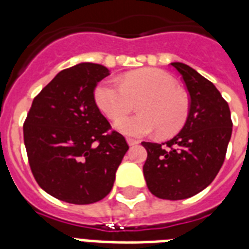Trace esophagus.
<instances>
[{
    "instance_id": "1",
    "label": "esophagus",
    "mask_w": 249,
    "mask_h": 249,
    "mask_svg": "<svg viewBox=\"0 0 249 249\" xmlns=\"http://www.w3.org/2000/svg\"><path fill=\"white\" fill-rule=\"evenodd\" d=\"M126 142H128L129 146H136V144L140 143V141H138V140H133V138H128V140H126Z\"/></svg>"
}]
</instances>
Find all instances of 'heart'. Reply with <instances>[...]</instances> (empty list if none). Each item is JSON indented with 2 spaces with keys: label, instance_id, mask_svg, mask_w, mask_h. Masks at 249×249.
Masks as SVG:
<instances>
[{
  "label": "heart",
  "instance_id": "1",
  "mask_svg": "<svg viewBox=\"0 0 249 249\" xmlns=\"http://www.w3.org/2000/svg\"><path fill=\"white\" fill-rule=\"evenodd\" d=\"M94 99L109 119L124 116L140 101L141 114L121 117L115 123L119 132L132 137L147 136L155 130L161 137L174 136L185 126L190 113L187 94L178 89L173 76L156 68L130 72L121 84L102 81L95 88Z\"/></svg>",
  "mask_w": 249,
  "mask_h": 249
}]
</instances>
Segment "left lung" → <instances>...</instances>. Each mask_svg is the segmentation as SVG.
I'll return each instance as SVG.
<instances>
[{"label":"left lung","mask_w":249,"mask_h":249,"mask_svg":"<svg viewBox=\"0 0 249 249\" xmlns=\"http://www.w3.org/2000/svg\"><path fill=\"white\" fill-rule=\"evenodd\" d=\"M170 64L189 91V119L181 132L165 143L142 142L147 150L143 176L152 195L181 200L200 193L220 172L232 121L228 102L209 80L187 64Z\"/></svg>","instance_id":"1"}]
</instances>
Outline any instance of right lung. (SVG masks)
<instances>
[{"instance_id": "obj_1", "label": "right lung", "mask_w": 249, "mask_h": 249, "mask_svg": "<svg viewBox=\"0 0 249 249\" xmlns=\"http://www.w3.org/2000/svg\"><path fill=\"white\" fill-rule=\"evenodd\" d=\"M109 71L80 63L60 71L32 102L23 125L31 170L42 190L71 204H91L112 190L129 150L98 108L97 84Z\"/></svg>"}]
</instances>
